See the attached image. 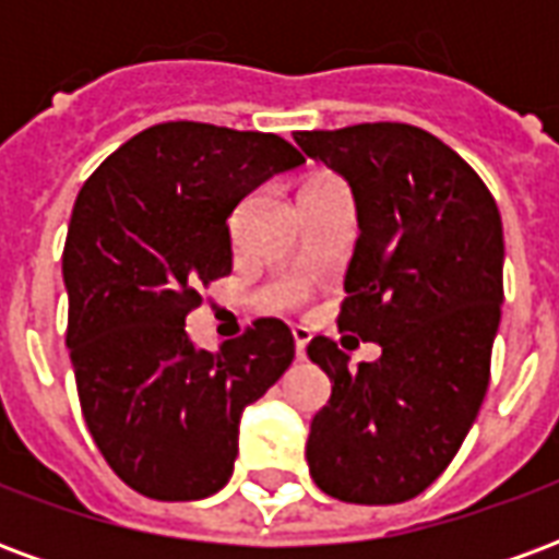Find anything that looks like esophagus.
Here are the masks:
<instances>
[{
	"mask_svg": "<svg viewBox=\"0 0 559 559\" xmlns=\"http://www.w3.org/2000/svg\"><path fill=\"white\" fill-rule=\"evenodd\" d=\"M311 341V329L293 326V344H296V359H305V347Z\"/></svg>",
	"mask_w": 559,
	"mask_h": 559,
	"instance_id": "esophagus-1",
	"label": "esophagus"
}]
</instances>
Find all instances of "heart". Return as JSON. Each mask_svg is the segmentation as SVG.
Here are the masks:
<instances>
[{
    "label": "heart",
    "mask_w": 559,
    "mask_h": 559,
    "mask_svg": "<svg viewBox=\"0 0 559 559\" xmlns=\"http://www.w3.org/2000/svg\"><path fill=\"white\" fill-rule=\"evenodd\" d=\"M338 179H332V176H314V179H308L305 182L302 191H311V188H326V185H335Z\"/></svg>",
    "instance_id": "1"
}]
</instances>
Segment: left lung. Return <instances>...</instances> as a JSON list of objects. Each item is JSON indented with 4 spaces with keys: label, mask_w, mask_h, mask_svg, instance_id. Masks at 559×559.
<instances>
[{
    "label": "left lung",
    "mask_w": 559,
    "mask_h": 559,
    "mask_svg": "<svg viewBox=\"0 0 559 559\" xmlns=\"http://www.w3.org/2000/svg\"><path fill=\"white\" fill-rule=\"evenodd\" d=\"M293 140L350 185L359 239L338 326L380 344V359L359 368L332 338L308 344L332 380L311 419L308 469L344 503H404L449 467L485 399L503 221L467 160L416 126L365 122Z\"/></svg>",
    "instance_id": "obj_1"
}]
</instances>
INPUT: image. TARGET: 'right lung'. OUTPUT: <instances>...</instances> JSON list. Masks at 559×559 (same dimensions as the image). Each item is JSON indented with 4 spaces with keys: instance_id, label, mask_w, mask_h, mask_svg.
Listing matches in <instances>:
<instances>
[{
    "instance_id": "add662e5",
    "label": "right lung",
    "mask_w": 559,
    "mask_h": 559,
    "mask_svg": "<svg viewBox=\"0 0 559 559\" xmlns=\"http://www.w3.org/2000/svg\"><path fill=\"white\" fill-rule=\"evenodd\" d=\"M278 134L164 122L80 188L62 251L68 353L95 445L152 500H203L233 476L239 421L293 362L287 323L260 317L218 353L185 317L233 269V209L302 167Z\"/></svg>"
}]
</instances>
